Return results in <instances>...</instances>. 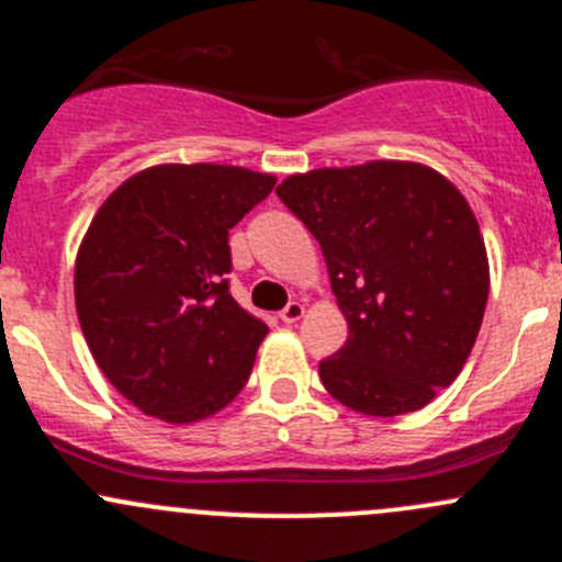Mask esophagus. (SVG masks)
I'll return each instance as SVG.
<instances>
[{
    "label": "esophagus",
    "mask_w": 562,
    "mask_h": 562,
    "mask_svg": "<svg viewBox=\"0 0 562 562\" xmlns=\"http://www.w3.org/2000/svg\"><path fill=\"white\" fill-rule=\"evenodd\" d=\"M303 314H306V306H303L301 301H290L284 308H281V314H278V317L284 319V323L292 325V323H297V319H301Z\"/></svg>",
    "instance_id": "34e87169"
}]
</instances>
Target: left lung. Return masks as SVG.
<instances>
[{"label":"left lung","instance_id":"8db88e82","mask_svg":"<svg viewBox=\"0 0 562 562\" xmlns=\"http://www.w3.org/2000/svg\"><path fill=\"white\" fill-rule=\"evenodd\" d=\"M276 192L323 248L350 328L319 361L323 386L367 416L425 408L461 375L488 301L467 198L427 165L394 159L297 173Z\"/></svg>","mask_w":562,"mask_h":562}]
</instances>
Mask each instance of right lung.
<instances>
[{
    "label": "right lung",
    "mask_w": 562,
    "mask_h": 562,
    "mask_svg": "<svg viewBox=\"0 0 562 562\" xmlns=\"http://www.w3.org/2000/svg\"><path fill=\"white\" fill-rule=\"evenodd\" d=\"M272 187L276 176L234 165H157L95 212L74 270L79 325L143 414L206 419L248 383L267 325L228 292V228Z\"/></svg>",
    "instance_id": "add662e5"
}]
</instances>
